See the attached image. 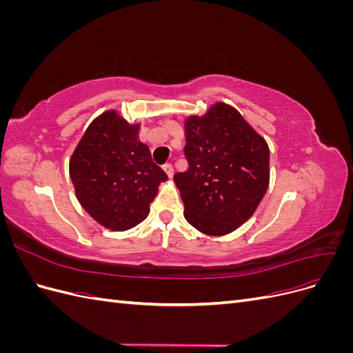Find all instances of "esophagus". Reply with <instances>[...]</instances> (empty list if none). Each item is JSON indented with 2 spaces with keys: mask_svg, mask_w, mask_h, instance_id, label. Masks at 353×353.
Here are the masks:
<instances>
[{
  "mask_svg": "<svg viewBox=\"0 0 353 353\" xmlns=\"http://www.w3.org/2000/svg\"><path fill=\"white\" fill-rule=\"evenodd\" d=\"M163 170H165L166 175H168L169 178H172V176H174V168H172V165H170V163L163 165Z\"/></svg>",
  "mask_w": 353,
  "mask_h": 353,
  "instance_id": "1",
  "label": "esophagus"
}]
</instances>
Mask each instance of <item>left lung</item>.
I'll return each mask as SVG.
<instances>
[{
  "mask_svg": "<svg viewBox=\"0 0 353 353\" xmlns=\"http://www.w3.org/2000/svg\"><path fill=\"white\" fill-rule=\"evenodd\" d=\"M185 172L174 175L184 216L208 236L237 230L270 185V148L230 104L215 103L185 121Z\"/></svg>",
  "mask_w": 353,
  "mask_h": 353,
  "instance_id": "obj_1",
  "label": "left lung"
}]
</instances>
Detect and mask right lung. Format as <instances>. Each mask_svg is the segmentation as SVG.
<instances>
[{
  "mask_svg": "<svg viewBox=\"0 0 353 353\" xmlns=\"http://www.w3.org/2000/svg\"><path fill=\"white\" fill-rule=\"evenodd\" d=\"M140 123L108 110L90 123L70 157L69 174L81 206L100 225L126 231L143 222L168 175L138 140Z\"/></svg>",
  "mask_w": 353,
  "mask_h": 353,
  "instance_id": "1",
  "label": "right lung"
}]
</instances>
